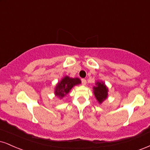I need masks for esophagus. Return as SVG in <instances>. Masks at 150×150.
I'll use <instances>...</instances> for the list:
<instances>
[{
    "label": "esophagus",
    "instance_id": "1",
    "mask_svg": "<svg viewBox=\"0 0 150 150\" xmlns=\"http://www.w3.org/2000/svg\"><path fill=\"white\" fill-rule=\"evenodd\" d=\"M81 81H82V84L83 85V86H86V83H87V81H86V79H81Z\"/></svg>",
    "mask_w": 150,
    "mask_h": 150
}]
</instances>
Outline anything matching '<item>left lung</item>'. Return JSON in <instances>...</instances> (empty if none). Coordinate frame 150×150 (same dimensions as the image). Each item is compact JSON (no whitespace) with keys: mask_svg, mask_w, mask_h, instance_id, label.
I'll use <instances>...</instances> for the list:
<instances>
[{"mask_svg":"<svg viewBox=\"0 0 150 150\" xmlns=\"http://www.w3.org/2000/svg\"><path fill=\"white\" fill-rule=\"evenodd\" d=\"M95 85L96 86L92 88L94 95L98 103L101 104L108 98V88L103 81H96Z\"/></svg>","mask_w":150,"mask_h":150,"instance_id":"1","label":"left lung"}]
</instances>
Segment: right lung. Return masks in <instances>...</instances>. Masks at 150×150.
Returning a JSON list of instances; mask_svg holds the SVG:
<instances>
[{"label":"right lung","instance_id":"right-lung-1","mask_svg":"<svg viewBox=\"0 0 150 150\" xmlns=\"http://www.w3.org/2000/svg\"><path fill=\"white\" fill-rule=\"evenodd\" d=\"M81 83V81L79 78H71L69 76H65L55 87L54 94L55 97L62 99L69 93L73 87Z\"/></svg>","mask_w":150,"mask_h":150}]
</instances>
